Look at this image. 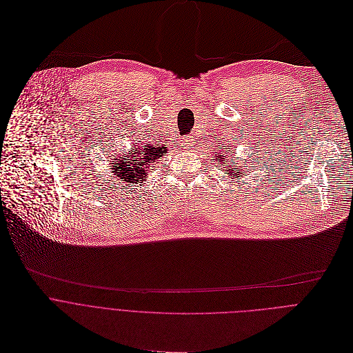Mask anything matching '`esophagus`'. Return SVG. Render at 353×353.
<instances>
[{
	"label": "esophagus",
	"instance_id": "esophagus-1",
	"mask_svg": "<svg viewBox=\"0 0 353 353\" xmlns=\"http://www.w3.org/2000/svg\"><path fill=\"white\" fill-rule=\"evenodd\" d=\"M182 142H183L182 145H189V143H188V142H189V140H188V139H183V140H182Z\"/></svg>",
	"mask_w": 353,
	"mask_h": 353
}]
</instances>
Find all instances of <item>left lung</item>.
Returning <instances> with one entry per match:
<instances>
[{
	"label": "left lung",
	"mask_w": 353,
	"mask_h": 353,
	"mask_svg": "<svg viewBox=\"0 0 353 353\" xmlns=\"http://www.w3.org/2000/svg\"><path fill=\"white\" fill-rule=\"evenodd\" d=\"M228 153H230V152H228ZM224 154H226L225 157L223 156V153H219V156H214V157H216V160L219 159V160L221 161V164H225V165H227V164H230V161L227 160V157H231V156H230V154H227L225 152H224ZM236 160H238V159H236ZM223 161H225L226 163H223ZM236 164H238V163H236ZM245 165H246V163H245ZM238 170H241V168H236V170H234V168H231V167H230V168H228V170H225V171H227V172H230V176H234V178H241L243 174H242V172H236Z\"/></svg>",
	"instance_id": "obj_1"
}]
</instances>
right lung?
I'll return each instance as SVG.
<instances>
[{"instance_id":"1","label":"right lung","mask_w":353,"mask_h":353,"mask_svg":"<svg viewBox=\"0 0 353 353\" xmlns=\"http://www.w3.org/2000/svg\"><path fill=\"white\" fill-rule=\"evenodd\" d=\"M165 150L161 148H153L149 145H142L137 149L133 148V152L128 154L114 159L112 161V172L121 181L129 183H137L139 181H143L148 176V170L150 168L152 163L157 161Z\"/></svg>"}]
</instances>
